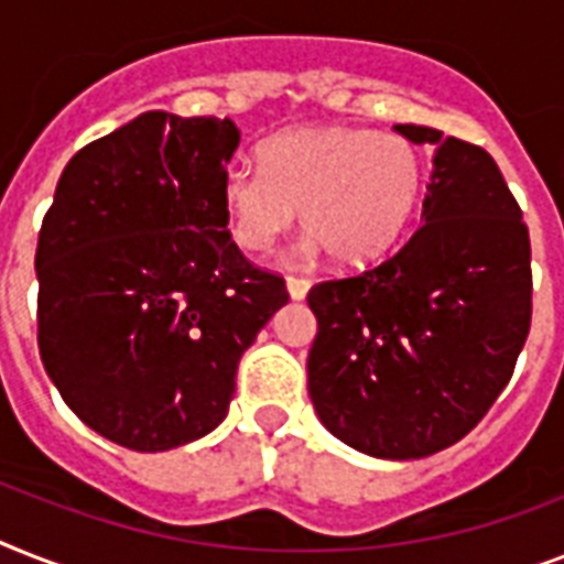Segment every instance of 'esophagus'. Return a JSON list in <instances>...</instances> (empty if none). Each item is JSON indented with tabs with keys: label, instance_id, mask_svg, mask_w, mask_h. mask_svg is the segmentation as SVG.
<instances>
[{
	"label": "esophagus",
	"instance_id": "1",
	"mask_svg": "<svg viewBox=\"0 0 564 564\" xmlns=\"http://www.w3.org/2000/svg\"><path fill=\"white\" fill-rule=\"evenodd\" d=\"M286 290H290L292 301L307 299L310 281H307V278H299V274H290V278H286Z\"/></svg>",
	"mask_w": 564,
	"mask_h": 564
}]
</instances>
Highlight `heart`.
Wrapping results in <instances>:
<instances>
[{
    "label": "heart",
    "mask_w": 564,
    "mask_h": 564,
    "mask_svg": "<svg viewBox=\"0 0 564 564\" xmlns=\"http://www.w3.org/2000/svg\"><path fill=\"white\" fill-rule=\"evenodd\" d=\"M260 170L230 166L221 207L239 246L260 254L301 221L310 248L339 265L375 263L410 228L424 170L410 140L357 126H304L269 137Z\"/></svg>",
    "instance_id": "b5f03b06"
}]
</instances>
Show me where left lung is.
Returning <instances> with one entry per match:
<instances>
[{
  "instance_id": "obj_1",
  "label": "left lung",
  "mask_w": 564,
  "mask_h": 564,
  "mask_svg": "<svg viewBox=\"0 0 564 564\" xmlns=\"http://www.w3.org/2000/svg\"><path fill=\"white\" fill-rule=\"evenodd\" d=\"M421 225L366 272L316 283L307 389L336 438L377 459H421L471 433L509 383L533 316L530 234L498 163L427 126Z\"/></svg>"
}]
</instances>
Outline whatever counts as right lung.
<instances>
[{"instance_id": "right-lung-1", "label": "right lung", "mask_w": 564, "mask_h": 564, "mask_svg": "<svg viewBox=\"0 0 564 564\" xmlns=\"http://www.w3.org/2000/svg\"><path fill=\"white\" fill-rule=\"evenodd\" d=\"M230 119L149 110L66 163L37 239V345L66 406L158 454L228 415L237 366L290 301L230 239Z\"/></svg>"}]
</instances>
